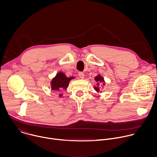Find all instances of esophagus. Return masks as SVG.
<instances>
[{
	"label": "esophagus",
	"instance_id": "1",
	"mask_svg": "<svg viewBox=\"0 0 157 157\" xmlns=\"http://www.w3.org/2000/svg\"><path fill=\"white\" fill-rule=\"evenodd\" d=\"M78 76L81 79H84V74L82 72H79L78 73Z\"/></svg>",
	"mask_w": 157,
	"mask_h": 157
}]
</instances>
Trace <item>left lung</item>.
<instances>
[{
	"mask_svg": "<svg viewBox=\"0 0 157 157\" xmlns=\"http://www.w3.org/2000/svg\"><path fill=\"white\" fill-rule=\"evenodd\" d=\"M94 79H95V81H96V82H97L96 86H94V89H95V90H96L98 93H99V92L100 91V89H99V84H100L101 82H102V85L104 86V85H105V81H104L103 77L101 76L100 75H98V76H96L95 77ZM102 87H103V86H102ZM100 93H101V92H100Z\"/></svg>",
	"mask_w": 157,
	"mask_h": 157,
	"instance_id": "1",
	"label": "left lung"
}]
</instances>
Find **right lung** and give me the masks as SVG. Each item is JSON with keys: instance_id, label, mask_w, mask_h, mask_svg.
I'll return each instance as SVG.
<instances>
[{"instance_id": "add662e5", "label": "right lung", "mask_w": 157, "mask_h": 157, "mask_svg": "<svg viewBox=\"0 0 157 157\" xmlns=\"http://www.w3.org/2000/svg\"><path fill=\"white\" fill-rule=\"evenodd\" d=\"M75 79V77H67L63 72H59L56 74L51 81V89L53 91H61L63 89H67L69 86V83L71 79ZM63 94H59V96L61 98Z\"/></svg>"}]
</instances>
